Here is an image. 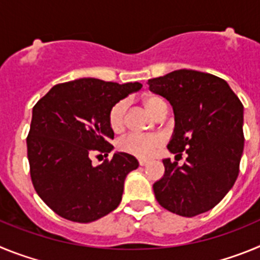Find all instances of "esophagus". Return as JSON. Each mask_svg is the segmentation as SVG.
<instances>
[{"mask_svg": "<svg viewBox=\"0 0 260 260\" xmlns=\"http://www.w3.org/2000/svg\"><path fill=\"white\" fill-rule=\"evenodd\" d=\"M138 161H139V165H141V167H144V165H147V160H144V158H139V160H138Z\"/></svg>", "mask_w": 260, "mask_h": 260, "instance_id": "obj_1", "label": "esophagus"}]
</instances>
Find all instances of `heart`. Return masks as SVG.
I'll return each instance as SVG.
<instances>
[{"label": "heart", "mask_w": 260, "mask_h": 260, "mask_svg": "<svg viewBox=\"0 0 260 260\" xmlns=\"http://www.w3.org/2000/svg\"><path fill=\"white\" fill-rule=\"evenodd\" d=\"M143 104L146 109L150 112L152 116L157 113L160 107L165 104L161 99L157 96H147L143 99ZM126 102L116 103L112 107L109 112V126L113 132L119 133L122 132L125 127V117H126ZM161 144V138L156 135H138L130 134L126 135L118 142V148L122 152L133 155L135 157L148 158L156 152L158 147Z\"/></svg>", "instance_id": "heart-1"}]
</instances>
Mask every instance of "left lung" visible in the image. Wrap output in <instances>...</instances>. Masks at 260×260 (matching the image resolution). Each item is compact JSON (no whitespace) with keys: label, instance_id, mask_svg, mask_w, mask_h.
I'll return each mask as SVG.
<instances>
[{"label":"left lung","instance_id":"obj_1","mask_svg":"<svg viewBox=\"0 0 260 260\" xmlns=\"http://www.w3.org/2000/svg\"><path fill=\"white\" fill-rule=\"evenodd\" d=\"M171 103L174 130L168 143L183 165L164 158V176L153 183L156 201L185 217L212 210L233 187L243 152V105L229 84L201 71L174 70L148 80Z\"/></svg>","mask_w":260,"mask_h":260}]
</instances>
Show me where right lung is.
Wrapping results in <instances>:
<instances>
[{"label":"right lung","mask_w":260,"mask_h":260,"mask_svg":"<svg viewBox=\"0 0 260 260\" xmlns=\"http://www.w3.org/2000/svg\"><path fill=\"white\" fill-rule=\"evenodd\" d=\"M141 88L138 82L80 78L56 84L36 103L27 137L31 180L57 215L91 222L118 207L126 176L139 162L133 155L114 152L112 160L93 165L91 156L113 150L110 109Z\"/></svg>","instance_id":"obj_1"}]
</instances>
